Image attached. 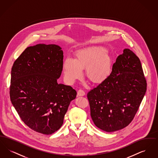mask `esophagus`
Returning a JSON list of instances; mask_svg holds the SVG:
<instances>
[{"instance_id":"esophagus-1","label":"esophagus","mask_w":158,"mask_h":158,"mask_svg":"<svg viewBox=\"0 0 158 158\" xmlns=\"http://www.w3.org/2000/svg\"><path fill=\"white\" fill-rule=\"evenodd\" d=\"M85 95V92L82 89H79L77 91V96L79 97H82Z\"/></svg>"}]
</instances>
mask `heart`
<instances>
[{"label": "heart", "instance_id": "heart-1", "mask_svg": "<svg viewBox=\"0 0 158 158\" xmlns=\"http://www.w3.org/2000/svg\"><path fill=\"white\" fill-rule=\"evenodd\" d=\"M87 77L95 83L105 81L110 75L112 59L107 49L101 46H91L77 50L75 59L67 58L63 63V71L66 81L73 83L81 78L83 69Z\"/></svg>", "mask_w": 158, "mask_h": 158}]
</instances>
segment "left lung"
Returning a JSON list of instances; mask_svg holds the SVG:
<instances>
[{
  "label": "left lung",
  "instance_id": "8db88e82",
  "mask_svg": "<svg viewBox=\"0 0 158 158\" xmlns=\"http://www.w3.org/2000/svg\"><path fill=\"white\" fill-rule=\"evenodd\" d=\"M146 88L140 61L132 51L125 48L113 64L110 75L88 93L95 125L106 132L127 126L135 116Z\"/></svg>",
  "mask_w": 158,
  "mask_h": 158
}]
</instances>
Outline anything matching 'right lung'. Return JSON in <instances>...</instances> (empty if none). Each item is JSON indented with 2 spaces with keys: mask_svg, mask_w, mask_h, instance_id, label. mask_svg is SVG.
<instances>
[{
  "mask_svg": "<svg viewBox=\"0 0 158 158\" xmlns=\"http://www.w3.org/2000/svg\"><path fill=\"white\" fill-rule=\"evenodd\" d=\"M63 60L60 46L38 44L27 47L12 68V104L28 127L44 135H52L61 127L76 97L71 86L57 83Z\"/></svg>",
  "mask_w": 158,
  "mask_h": 158,
  "instance_id": "add662e5",
  "label": "right lung"
}]
</instances>
